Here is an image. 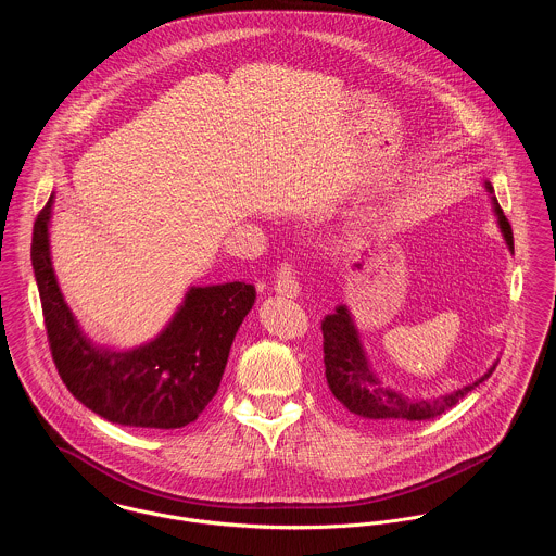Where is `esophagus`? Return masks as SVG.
I'll list each match as a JSON object with an SVG mask.
<instances>
[{
  "instance_id": "obj_1",
  "label": "esophagus",
  "mask_w": 556,
  "mask_h": 556,
  "mask_svg": "<svg viewBox=\"0 0 556 556\" xmlns=\"http://www.w3.org/2000/svg\"><path fill=\"white\" fill-rule=\"evenodd\" d=\"M275 292L279 296H286V299H296L301 294V286H299V279H296V273H294V266L283 262L279 268H277V279H275Z\"/></svg>"
}]
</instances>
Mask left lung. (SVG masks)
Wrapping results in <instances>:
<instances>
[{
  "instance_id": "8db88e82",
  "label": "left lung",
  "mask_w": 556,
  "mask_h": 556,
  "mask_svg": "<svg viewBox=\"0 0 556 556\" xmlns=\"http://www.w3.org/2000/svg\"><path fill=\"white\" fill-rule=\"evenodd\" d=\"M486 191L493 195V186L489 181H486ZM493 208L496 224L505 239V245L514 253L511 226L505 219L494 195ZM321 334H324L326 381H328L330 392L348 412H352L354 416H361L365 420L379 422V425L418 422V420H431V418L445 414L460 399H465L476 386H480L484 379H489L498 363V361H494L493 367L486 370L480 379H476L473 383H467V386L452 390L447 394H441V396L416 399V396L403 394L401 390L386 386L377 377V372L370 367L365 345H363L358 328L354 324V317L345 305H339L334 308V313L324 317Z\"/></svg>"
}]
</instances>
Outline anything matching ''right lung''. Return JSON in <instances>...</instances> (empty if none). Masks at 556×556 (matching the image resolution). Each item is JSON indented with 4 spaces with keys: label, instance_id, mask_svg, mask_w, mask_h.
Returning a JSON list of instances; mask_svg holds the SVG:
<instances>
[{
    "label": "right lung",
    "instance_id": "add662e5",
    "mask_svg": "<svg viewBox=\"0 0 556 556\" xmlns=\"http://www.w3.org/2000/svg\"><path fill=\"white\" fill-rule=\"evenodd\" d=\"M55 195L38 213L31 266L42 301L51 354L67 390L113 425L181 429L215 396L232 341L253 303L255 288L232 281L191 286L166 328L134 350L96 345L63 301L51 262L49 226Z\"/></svg>",
    "mask_w": 556,
    "mask_h": 556
}]
</instances>
